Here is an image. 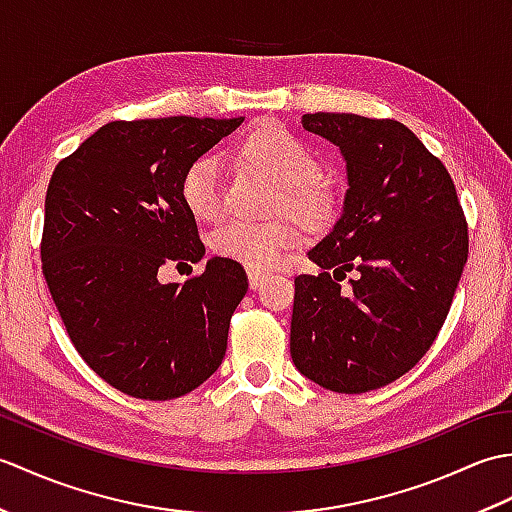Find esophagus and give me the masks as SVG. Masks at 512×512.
Here are the masks:
<instances>
[{
	"label": "esophagus",
	"mask_w": 512,
	"mask_h": 512,
	"mask_svg": "<svg viewBox=\"0 0 512 512\" xmlns=\"http://www.w3.org/2000/svg\"><path fill=\"white\" fill-rule=\"evenodd\" d=\"M266 277H268V275L262 273V270H248V284H250V288L257 290L259 286L264 284Z\"/></svg>",
	"instance_id": "34e87169"
}]
</instances>
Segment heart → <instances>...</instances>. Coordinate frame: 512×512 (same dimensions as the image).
<instances>
[{
    "instance_id": "heart-1",
    "label": "heart",
    "mask_w": 512,
    "mask_h": 512,
    "mask_svg": "<svg viewBox=\"0 0 512 512\" xmlns=\"http://www.w3.org/2000/svg\"><path fill=\"white\" fill-rule=\"evenodd\" d=\"M237 165L277 184L275 213H288L310 233L336 224L343 209L339 187L319 173V158L306 140L275 121L255 125L235 147ZM180 198L198 222H217L224 215L222 171L213 158H198L184 169ZM299 239V228L288 217L264 224L231 222L215 231L211 248L248 270H268L284 250Z\"/></svg>"
}]
</instances>
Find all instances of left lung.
Here are the masks:
<instances>
[{"label": "left lung", "instance_id": "1", "mask_svg": "<svg viewBox=\"0 0 512 512\" xmlns=\"http://www.w3.org/2000/svg\"><path fill=\"white\" fill-rule=\"evenodd\" d=\"M341 147L345 206L295 279L290 354L303 376L339 394L394 383L429 352L469 257V224L438 156L394 118L303 114ZM350 274L347 287L340 284Z\"/></svg>", "mask_w": 512, "mask_h": 512}]
</instances>
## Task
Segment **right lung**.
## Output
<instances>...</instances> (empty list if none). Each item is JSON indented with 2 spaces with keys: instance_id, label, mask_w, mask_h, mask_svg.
<instances>
[{
  "instance_id": "1",
  "label": "right lung",
  "mask_w": 512,
  "mask_h": 512,
  "mask_svg": "<svg viewBox=\"0 0 512 512\" xmlns=\"http://www.w3.org/2000/svg\"><path fill=\"white\" fill-rule=\"evenodd\" d=\"M242 121H112L52 171L43 277L76 352L127 396L180 398L222 365L248 290L242 264L213 257L184 284H162L158 270L202 259L180 178Z\"/></svg>"
}]
</instances>
